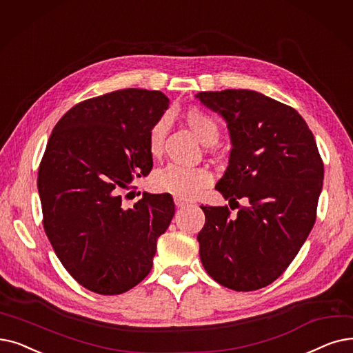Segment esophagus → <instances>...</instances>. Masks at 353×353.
Masks as SVG:
<instances>
[{"instance_id":"1","label":"esophagus","mask_w":353,"mask_h":353,"mask_svg":"<svg viewBox=\"0 0 353 353\" xmlns=\"http://www.w3.org/2000/svg\"><path fill=\"white\" fill-rule=\"evenodd\" d=\"M174 205L177 208H183V206L189 205V201H185V199H181V197H174Z\"/></svg>"}]
</instances>
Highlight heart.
Wrapping results in <instances>:
<instances>
[{"mask_svg": "<svg viewBox=\"0 0 353 353\" xmlns=\"http://www.w3.org/2000/svg\"><path fill=\"white\" fill-rule=\"evenodd\" d=\"M186 121L190 130L203 144H213L218 140L219 127L212 117L201 110H190L186 114ZM170 127V118L161 117L154 122L148 132V151L152 157H159L164 140ZM152 188L157 192L173 194L174 197L192 199L201 194L212 183V173L206 167H185L179 164H168L160 168L151 179Z\"/></svg>", "mask_w": 353, "mask_h": 353, "instance_id": "b5f03b06", "label": "heart"}]
</instances>
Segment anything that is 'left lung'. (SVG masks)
<instances>
[{
	"mask_svg": "<svg viewBox=\"0 0 353 353\" xmlns=\"http://www.w3.org/2000/svg\"><path fill=\"white\" fill-rule=\"evenodd\" d=\"M222 115L232 150L216 190L247 206H201V261L210 277L235 291H254L277 280L299 254L316 221L323 161L303 117L259 92H199ZM239 208V205L236 206Z\"/></svg>",
	"mask_w": 353,
	"mask_h": 353,
	"instance_id": "1",
	"label": "left lung"
}]
</instances>
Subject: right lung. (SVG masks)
Returning a JSON list of instances; mask_svg holds the SVG:
<instances>
[{"mask_svg":"<svg viewBox=\"0 0 353 353\" xmlns=\"http://www.w3.org/2000/svg\"><path fill=\"white\" fill-rule=\"evenodd\" d=\"M168 103L160 90L132 88L86 99L60 118L46 147L37 177L44 231L94 293L121 294L143 281L174 216L167 193L124 206L132 179L151 172L148 132Z\"/></svg>","mask_w":353,"mask_h":353,"instance_id":"obj_1","label":"right lung"}]
</instances>
